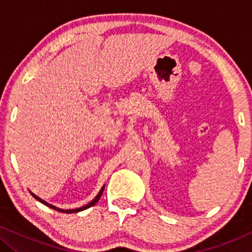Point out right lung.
<instances>
[{"instance_id":"right-lung-1","label":"right lung","mask_w":252,"mask_h":252,"mask_svg":"<svg viewBox=\"0 0 252 252\" xmlns=\"http://www.w3.org/2000/svg\"><path fill=\"white\" fill-rule=\"evenodd\" d=\"M104 187L105 186H103L102 189H100V190L99 192H98V194L94 196V199L92 201H90L89 204H86V205H84V206H82V207H78V209H73V210H63V209H59V207H57V206H54V205H52V204H48L47 201H45L43 200V199H41V198H39V196L37 195H35L34 194L33 192H31V194L34 196V198L36 199L37 201H40L41 202V204H43V205H46V206H48L50 207V209H53V210H56V211H58V212H63V213H77V212H80V211H84V210H86V209H89V207H91V206H94V204H96V202H98V200H99L100 199V196H102V194H103V190H104Z\"/></svg>"}]
</instances>
